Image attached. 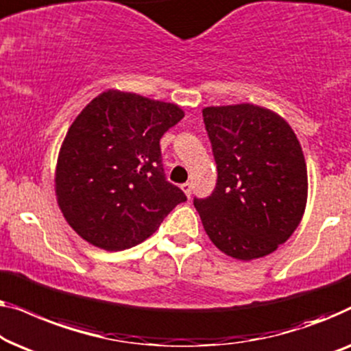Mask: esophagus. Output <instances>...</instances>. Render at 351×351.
<instances>
[{
  "instance_id": "1",
  "label": "esophagus",
  "mask_w": 351,
  "mask_h": 351,
  "mask_svg": "<svg viewBox=\"0 0 351 351\" xmlns=\"http://www.w3.org/2000/svg\"><path fill=\"white\" fill-rule=\"evenodd\" d=\"M181 189L184 191V194L187 197H191V194H192V184H191V182H184V184H181Z\"/></svg>"
}]
</instances>
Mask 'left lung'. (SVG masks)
<instances>
[{"label":"left lung","mask_w":351,"mask_h":351,"mask_svg":"<svg viewBox=\"0 0 351 351\" xmlns=\"http://www.w3.org/2000/svg\"><path fill=\"white\" fill-rule=\"evenodd\" d=\"M218 181L194 199L210 240L232 258H263L293 235L307 204V165L283 117L241 103L202 111Z\"/></svg>","instance_id":"8db88e82"}]
</instances>
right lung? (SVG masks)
I'll use <instances>...</instances> for the list:
<instances>
[{"mask_svg":"<svg viewBox=\"0 0 351 351\" xmlns=\"http://www.w3.org/2000/svg\"><path fill=\"white\" fill-rule=\"evenodd\" d=\"M184 112L173 103L108 90L81 111L58 152L56 194L84 240L106 251L132 248L186 202L167 181L160 138Z\"/></svg>","mask_w":351,"mask_h":351,"instance_id":"1","label":"right lung"}]
</instances>
